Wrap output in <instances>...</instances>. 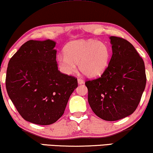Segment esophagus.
<instances>
[{
  "label": "esophagus",
  "instance_id": "esophagus-1",
  "mask_svg": "<svg viewBox=\"0 0 153 153\" xmlns=\"http://www.w3.org/2000/svg\"><path fill=\"white\" fill-rule=\"evenodd\" d=\"M78 83L79 84H83V83H84V81L83 80V79H78Z\"/></svg>",
  "mask_w": 153,
  "mask_h": 153
}]
</instances>
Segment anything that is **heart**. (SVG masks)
Returning a JSON list of instances; mask_svg holds the SVG:
<instances>
[{
  "label": "heart",
  "mask_w": 153,
  "mask_h": 153,
  "mask_svg": "<svg viewBox=\"0 0 153 153\" xmlns=\"http://www.w3.org/2000/svg\"><path fill=\"white\" fill-rule=\"evenodd\" d=\"M65 55H59L57 63L65 74L79 70L89 78H95L107 69L111 59V49L105 42L95 39H79L68 43L64 49Z\"/></svg>",
  "instance_id": "1"
}]
</instances>
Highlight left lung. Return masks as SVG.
Returning <instances> with one entry per match:
<instances>
[{
    "label": "left lung",
    "instance_id": "1",
    "mask_svg": "<svg viewBox=\"0 0 153 153\" xmlns=\"http://www.w3.org/2000/svg\"><path fill=\"white\" fill-rule=\"evenodd\" d=\"M112 56L99 78L85 81L88 100L93 111L107 121L124 118L133 114L146 84L144 62L126 39L111 36Z\"/></svg>",
    "mask_w": 153,
    "mask_h": 153
}]
</instances>
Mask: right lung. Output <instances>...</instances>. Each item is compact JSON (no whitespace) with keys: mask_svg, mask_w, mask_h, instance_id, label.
Instances as JSON below:
<instances>
[{"mask_svg":"<svg viewBox=\"0 0 153 153\" xmlns=\"http://www.w3.org/2000/svg\"><path fill=\"white\" fill-rule=\"evenodd\" d=\"M56 42L29 40L10 58L6 74L8 95L24 120L37 125L56 122L64 114L77 79L58 70Z\"/></svg>","mask_w":153,"mask_h":153,"instance_id":"1","label":"right lung"}]
</instances>
